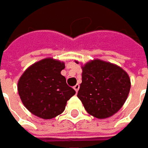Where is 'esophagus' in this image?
<instances>
[{
	"label": "esophagus",
	"mask_w": 148,
	"mask_h": 148,
	"mask_svg": "<svg viewBox=\"0 0 148 148\" xmlns=\"http://www.w3.org/2000/svg\"><path fill=\"white\" fill-rule=\"evenodd\" d=\"M79 88H80V86H79V84H77V85H75L74 87H73V88L75 89V91L77 92H78V90H79Z\"/></svg>",
	"instance_id": "34e87169"
}]
</instances>
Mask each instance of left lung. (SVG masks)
Segmentation results:
<instances>
[{
	"instance_id": "1",
	"label": "left lung",
	"mask_w": 148,
	"mask_h": 148,
	"mask_svg": "<svg viewBox=\"0 0 148 148\" xmlns=\"http://www.w3.org/2000/svg\"><path fill=\"white\" fill-rule=\"evenodd\" d=\"M82 69L77 97L85 110L98 119L114 115L121 109L129 95V75L119 66L99 59L87 62Z\"/></svg>"
}]
</instances>
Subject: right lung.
<instances>
[{"label":"right lung","mask_w":148,"mask_h":148,"mask_svg":"<svg viewBox=\"0 0 148 148\" xmlns=\"http://www.w3.org/2000/svg\"><path fill=\"white\" fill-rule=\"evenodd\" d=\"M65 63L45 58L31 65L17 82L20 99L27 110L38 117L49 120L65 110L67 101L76 92L60 74Z\"/></svg>","instance_id":"right-lung-1"}]
</instances>
